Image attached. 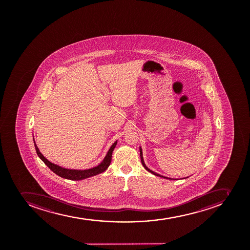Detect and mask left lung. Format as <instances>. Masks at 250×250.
Here are the masks:
<instances>
[{"mask_svg":"<svg viewBox=\"0 0 250 250\" xmlns=\"http://www.w3.org/2000/svg\"><path fill=\"white\" fill-rule=\"evenodd\" d=\"M140 154H141V160H142V163L143 165L144 168H146V170L148 171V172H151V173H153V174L156 175L157 177H163V178H166V179L172 180V178H168V177H164V176H162V175L157 174L156 172H153V171L150 170L149 168L146 166V164L144 162L143 157H142V148H140Z\"/></svg>","mask_w":250,"mask_h":250,"instance_id":"left-lung-1","label":"left lung"}]
</instances>
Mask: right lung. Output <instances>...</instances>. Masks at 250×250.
<instances>
[{
	"label": "right lung",
	"mask_w": 250,
	"mask_h": 250,
	"mask_svg": "<svg viewBox=\"0 0 250 250\" xmlns=\"http://www.w3.org/2000/svg\"><path fill=\"white\" fill-rule=\"evenodd\" d=\"M117 142H114L113 146H111L109 150L108 151L106 156L103 160V162L100 164L99 166L94 167L89 169H85V170H76V169H68V168H64L61 166H57L54 164L49 162L45 157L40 153V151L38 149V146L34 142L35 146L36 152L38 153V157L44 162V163L49 167L54 173L58 175L59 177L65 179L72 180V181H80V180L85 179L88 177H93L95 175L100 174L102 172H104L108 168V166L110 165L111 161H112V153H113V149L117 146Z\"/></svg>",
	"instance_id": "add662e5"
}]
</instances>
